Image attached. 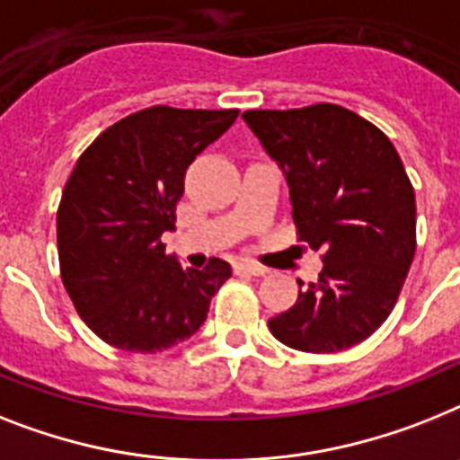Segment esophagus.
Instances as JSON below:
<instances>
[{"label":"esophagus","instance_id":"obj_1","mask_svg":"<svg viewBox=\"0 0 460 460\" xmlns=\"http://www.w3.org/2000/svg\"><path fill=\"white\" fill-rule=\"evenodd\" d=\"M234 272H244V275L263 277L265 272H268V268H263V265H258V263H252V261H239V263H234Z\"/></svg>","mask_w":460,"mask_h":460}]
</instances>
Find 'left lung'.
Returning a JSON list of instances; mask_svg holds the SVG:
<instances>
[{"label": "left lung", "instance_id": "1", "mask_svg": "<svg viewBox=\"0 0 460 460\" xmlns=\"http://www.w3.org/2000/svg\"><path fill=\"white\" fill-rule=\"evenodd\" d=\"M242 117L282 166L296 233L324 263L268 322L272 336L303 352L362 343L393 313L416 252V197L400 155L381 128L333 102Z\"/></svg>", "mask_w": 460, "mask_h": 460}]
</instances>
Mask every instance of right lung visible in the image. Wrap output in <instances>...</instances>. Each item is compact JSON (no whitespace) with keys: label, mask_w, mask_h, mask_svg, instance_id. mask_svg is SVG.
Masks as SVG:
<instances>
[{"label":"right lung","mask_w":460,"mask_h":460,"mask_svg":"<svg viewBox=\"0 0 460 460\" xmlns=\"http://www.w3.org/2000/svg\"><path fill=\"white\" fill-rule=\"evenodd\" d=\"M239 110L155 105L105 128L67 178L58 214L60 277L79 317L108 345L162 352L204 324L230 265L204 270L166 253L188 166Z\"/></svg>","instance_id":"1"}]
</instances>
